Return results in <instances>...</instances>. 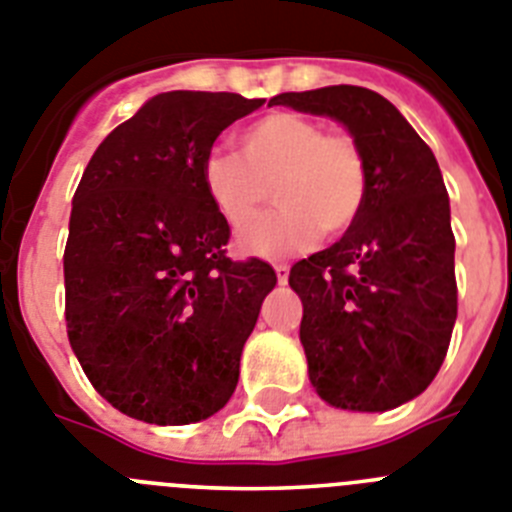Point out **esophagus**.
I'll return each mask as SVG.
<instances>
[{"mask_svg": "<svg viewBox=\"0 0 512 512\" xmlns=\"http://www.w3.org/2000/svg\"><path fill=\"white\" fill-rule=\"evenodd\" d=\"M275 275H278V283H281V286H286V283H288V265H286V262H278V265H275Z\"/></svg>", "mask_w": 512, "mask_h": 512, "instance_id": "obj_1", "label": "esophagus"}]
</instances>
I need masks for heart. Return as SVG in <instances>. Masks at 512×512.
<instances>
[{
	"label": "heart",
	"mask_w": 512,
	"mask_h": 512,
	"mask_svg": "<svg viewBox=\"0 0 512 512\" xmlns=\"http://www.w3.org/2000/svg\"><path fill=\"white\" fill-rule=\"evenodd\" d=\"M239 154L211 151L201 164L208 201L234 229L250 224L275 190L273 213L242 231L239 252L283 257L324 237H340L358 221L368 198V164L361 144L324 131L301 113H270L239 133Z\"/></svg>",
	"instance_id": "obj_1"
}]
</instances>
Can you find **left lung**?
<instances>
[{"label": "left lung", "mask_w": 512, "mask_h": 512, "mask_svg": "<svg viewBox=\"0 0 512 512\" xmlns=\"http://www.w3.org/2000/svg\"><path fill=\"white\" fill-rule=\"evenodd\" d=\"M270 105L327 115L361 144L368 198L353 226L296 262L309 381L337 410L386 412L428 389L456 322L451 206L441 167L402 113L353 84L283 92Z\"/></svg>", "instance_id": "8db88e82"}]
</instances>
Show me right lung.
<instances>
[{"instance_id": "obj_1", "label": "right lung", "mask_w": 512, "mask_h": 512, "mask_svg": "<svg viewBox=\"0 0 512 512\" xmlns=\"http://www.w3.org/2000/svg\"><path fill=\"white\" fill-rule=\"evenodd\" d=\"M234 92H162L108 133L74 201L64 252L66 332L115 410L151 425L201 422L229 402L239 358L278 278L226 257L229 224L201 164L262 108Z\"/></svg>"}]
</instances>
